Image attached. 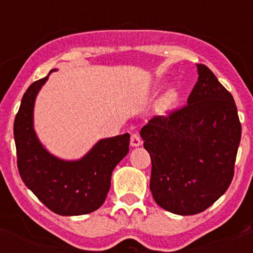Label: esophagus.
<instances>
[{"mask_svg":"<svg viewBox=\"0 0 253 253\" xmlns=\"http://www.w3.org/2000/svg\"><path fill=\"white\" fill-rule=\"evenodd\" d=\"M130 146L131 147H139V146H142V139H140V137H139V135H138L137 133L131 134Z\"/></svg>","mask_w":253,"mask_h":253,"instance_id":"obj_1","label":"esophagus"}]
</instances>
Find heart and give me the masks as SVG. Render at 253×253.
<instances>
[{
	"mask_svg": "<svg viewBox=\"0 0 253 253\" xmlns=\"http://www.w3.org/2000/svg\"><path fill=\"white\" fill-rule=\"evenodd\" d=\"M176 97H177V93L173 90H169L163 93L160 99H158L157 104H156V111L160 114L166 113L169 107L173 105V102L176 101Z\"/></svg>",
	"mask_w": 253,
	"mask_h": 253,
	"instance_id": "heart-1",
	"label": "heart"
}]
</instances>
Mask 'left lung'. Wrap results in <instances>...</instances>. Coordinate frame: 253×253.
Here are the masks:
<instances>
[{
    "mask_svg": "<svg viewBox=\"0 0 253 253\" xmlns=\"http://www.w3.org/2000/svg\"><path fill=\"white\" fill-rule=\"evenodd\" d=\"M196 67L187 105L140 129L154 202L178 215L202 213L227 191L242 131L233 96L207 66Z\"/></svg>",
    "mask_w": 253,
    "mask_h": 253,
    "instance_id": "left-lung-1",
    "label": "left lung"
}]
</instances>
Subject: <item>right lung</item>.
<instances>
[{"label": "right lung", "mask_w": 253, "mask_h": 253, "mask_svg": "<svg viewBox=\"0 0 253 253\" xmlns=\"http://www.w3.org/2000/svg\"><path fill=\"white\" fill-rule=\"evenodd\" d=\"M49 75L29 86L13 123L20 176L26 187L55 214L92 213L104 204L111 173L129 152L130 135L125 133L100 139L80 160L66 161L53 156L40 143L34 129L35 99Z\"/></svg>", "instance_id": "add662e5"}]
</instances>
